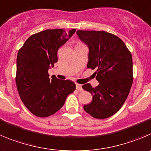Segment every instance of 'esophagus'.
Instances as JSON below:
<instances>
[{
  "label": "esophagus",
  "instance_id": "obj_1",
  "mask_svg": "<svg viewBox=\"0 0 151 151\" xmlns=\"http://www.w3.org/2000/svg\"><path fill=\"white\" fill-rule=\"evenodd\" d=\"M76 88L79 91H82L83 88H82V86L80 85V84H76Z\"/></svg>",
  "mask_w": 151,
  "mask_h": 151
}]
</instances>
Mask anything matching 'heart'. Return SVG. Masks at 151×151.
<instances>
[{
	"mask_svg": "<svg viewBox=\"0 0 151 151\" xmlns=\"http://www.w3.org/2000/svg\"><path fill=\"white\" fill-rule=\"evenodd\" d=\"M78 44H81V43H78Z\"/></svg>",
	"mask_w": 151,
	"mask_h": 151,
	"instance_id": "heart-1",
	"label": "heart"
}]
</instances>
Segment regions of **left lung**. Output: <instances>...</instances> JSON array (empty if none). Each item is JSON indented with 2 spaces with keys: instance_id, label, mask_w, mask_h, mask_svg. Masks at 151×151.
<instances>
[{
  "instance_id": "8db88e82",
  "label": "left lung",
  "mask_w": 151,
  "mask_h": 151,
  "mask_svg": "<svg viewBox=\"0 0 151 151\" xmlns=\"http://www.w3.org/2000/svg\"><path fill=\"white\" fill-rule=\"evenodd\" d=\"M80 40L89 48L87 68L96 69L94 74L99 82L93 88L90 83L83 88L92 95L83 109L93 118L104 119L122 108L133 81V60L123 41L105 31L78 30Z\"/></svg>"
}]
</instances>
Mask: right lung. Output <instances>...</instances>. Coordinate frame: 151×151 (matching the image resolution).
Returning a JSON list of instances; mask_svg holds the SVG:
<instances>
[{"label": "right lung", "mask_w": 151, "mask_h": 151, "mask_svg": "<svg viewBox=\"0 0 151 151\" xmlns=\"http://www.w3.org/2000/svg\"><path fill=\"white\" fill-rule=\"evenodd\" d=\"M63 29H46L29 36L17 56L15 82L18 94L27 109L45 118L60 110L66 98L74 92L71 80L49 78L48 69L58 61L57 51L75 33Z\"/></svg>", "instance_id": "add662e5"}]
</instances>
